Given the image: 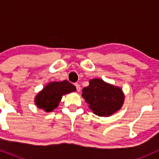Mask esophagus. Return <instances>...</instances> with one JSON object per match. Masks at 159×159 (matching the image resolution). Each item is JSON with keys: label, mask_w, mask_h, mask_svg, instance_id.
Instances as JSON below:
<instances>
[{"label": "esophagus", "mask_w": 159, "mask_h": 159, "mask_svg": "<svg viewBox=\"0 0 159 159\" xmlns=\"http://www.w3.org/2000/svg\"><path fill=\"white\" fill-rule=\"evenodd\" d=\"M75 86L77 89V92H80V85L79 84H75Z\"/></svg>", "instance_id": "34e87169"}]
</instances>
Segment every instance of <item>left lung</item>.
<instances>
[{
    "mask_svg": "<svg viewBox=\"0 0 159 159\" xmlns=\"http://www.w3.org/2000/svg\"><path fill=\"white\" fill-rule=\"evenodd\" d=\"M82 92V97L90 109L99 117L111 116L120 110L124 102L123 89L102 79L90 80L89 85Z\"/></svg>",
    "mask_w": 159,
    "mask_h": 159,
    "instance_id": "1",
    "label": "left lung"
}]
</instances>
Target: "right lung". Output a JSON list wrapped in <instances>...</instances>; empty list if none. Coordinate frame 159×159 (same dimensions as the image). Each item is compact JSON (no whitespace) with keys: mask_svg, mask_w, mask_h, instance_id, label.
I'll use <instances>...</instances> for the list:
<instances>
[{"mask_svg":"<svg viewBox=\"0 0 159 159\" xmlns=\"http://www.w3.org/2000/svg\"><path fill=\"white\" fill-rule=\"evenodd\" d=\"M76 91L75 87L67 80L50 82L35 96L34 102L38 108L43 111L51 112L60 104L64 95Z\"/></svg>","mask_w":159,"mask_h":159,"instance_id":"obj_1","label":"right lung"}]
</instances>
